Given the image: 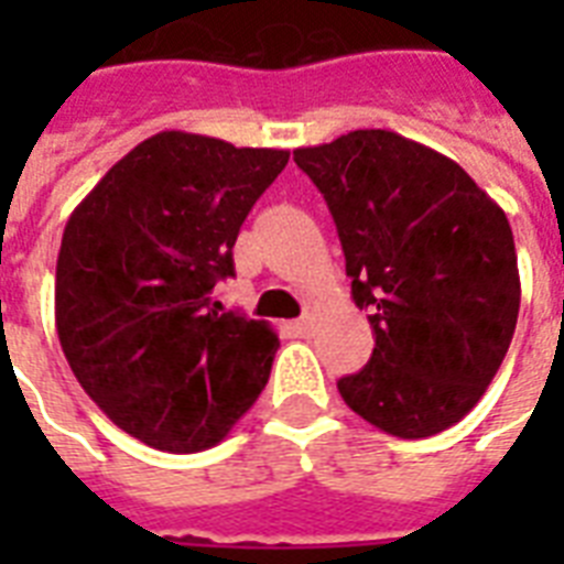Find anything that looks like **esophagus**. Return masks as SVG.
I'll return each mask as SVG.
<instances>
[{
  "instance_id": "obj_1",
  "label": "esophagus",
  "mask_w": 564,
  "mask_h": 564,
  "mask_svg": "<svg viewBox=\"0 0 564 564\" xmlns=\"http://www.w3.org/2000/svg\"><path fill=\"white\" fill-rule=\"evenodd\" d=\"M316 316H318V307H307V313L295 322V330H299L301 336H307L313 327H316Z\"/></svg>"
}]
</instances>
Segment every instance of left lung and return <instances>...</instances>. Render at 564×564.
Masks as SVG:
<instances>
[{
  "label": "left lung",
  "instance_id": "left-lung-1",
  "mask_svg": "<svg viewBox=\"0 0 564 564\" xmlns=\"http://www.w3.org/2000/svg\"><path fill=\"white\" fill-rule=\"evenodd\" d=\"M325 195L375 351L339 394L398 438H427L477 406L521 307L507 213L445 154L362 128L295 149Z\"/></svg>",
  "mask_w": 564,
  "mask_h": 564
}]
</instances>
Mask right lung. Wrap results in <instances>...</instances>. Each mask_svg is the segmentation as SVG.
Returning a JSON list of instances; mask_svg holds the SVG:
<instances>
[{
	"label": "right lung",
	"mask_w": 564,
	"mask_h": 564,
	"mask_svg": "<svg viewBox=\"0 0 564 564\" xmlns=\"http://www.w3.org/2000/svg\"><path fill=\"white\" fill-rule=\"evenodd\" d=\"M290 161L161 131L87 193L61 239L55 327L73 375L128 436L170 454L219 445L272 371L278 334L225 313L248 210Z\"/></svg>",
	"instance_id": "1"
}]
</instances>
